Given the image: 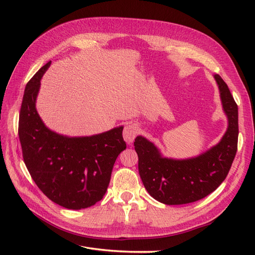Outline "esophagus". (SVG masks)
<instances>
[{
	"label": "esophagus",
	"instance_id": "obj_1",
	"mask_svg": "<svg viewBox=\"0 0 255 255\" xmlns=\"http://www.w3.org/2000/svg\"><path fill=\"white\" fill-rule=\"evenodd\" d=\"M137 136V128L133 125L126 126L125 129H123V138L128 143H132Z\"/></svg>",
	"mask_w": 255,
	"mask_h": 255
}]
</instances>
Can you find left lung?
<instances>
[{
  "mask_svg": "<svg viewBox=\"0 0 255 255\" xmlns=\"http://www.w3.org/2000/svg\"><path fill=\"white\" fill-rule=\"evenodd\" d=\"M214 78L229 121L218 144L197 157L172 159L161 156L156 146L142 136L134 141L143 186L161 203L179 205L203 199L225 181L232 166L237 151L238 107L226 82L218 74Z\"/></svg>",
  "mask_w": 255,
  "mask_h": 255,
  "instance_id": "obj_1",
  "label": "left lung"
}]
</instances>
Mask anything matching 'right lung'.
<instances>
[{
	"label": "right lung",
	"instance_id": "1",
	"mask_svg": "<svg viewBox=\"0 0 255 255\" xmlns=\"http://www.w3.org/2000/svg\"><path fill=\"white\" fill-rule=\"evenodd\" d=\"M50 65L25 86L18 129L22 155L32 179L51 201L81 210L105 195L115 161L127 148L123 127L86 137H67L49 129L36 111V98Z\"/></svg>",
	"mask_w": 255,
	"mask_h": 255
}]
</instances>
